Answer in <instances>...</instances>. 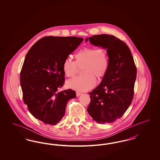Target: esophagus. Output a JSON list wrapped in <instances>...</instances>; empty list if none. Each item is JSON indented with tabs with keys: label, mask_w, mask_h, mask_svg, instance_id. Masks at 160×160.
Instances as JSON below:
<instances>
[{
	"label": "esophagus",
	"mask_w": 160,
	"mask_h": 160,
	"mask_svg": "<svg viewBox=\"0 0 160 160\" xmlns=\"http://www.w3.org/2000/svg\"><path fill=\"white\" fill-rule=\"evenodd\" d=\"M82 94V93L80 92L77 91L76 92V95L77 97H79L80 95H81Z\"/></svg>",
	"instance_id": "1"
}]
</instances>
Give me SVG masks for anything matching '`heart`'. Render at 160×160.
Segmentation results:
<instances>
[{"instance_id":"heart-1","label":"heart","mask_w":160,"mask_h":160,"mask_svg":"<svg viewBox=\"0 0 160 160\" xmlns=\"http://www.w3.org/2000/svg\"><path fill=\"white\" fill-rule=\"evenodd\" d=\"M74 61L65 59L62 71L68 77L75 76L78 68H82L83 75L77 76L68 82L69 88L78 91H86L93 88L97 79L106 75L109 67V56L105 48L85 47L74 55Z\"/></svg>"}]
</instances>
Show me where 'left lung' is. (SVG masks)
Instances as JSON below:
<instances>
[{"label":"left lung","instance_id":"left-lung-1","mask_svg":"<svg viewBox=\"0 0 160 160\" xmlns=\"http://www.w3.org/2000/svg\"><path fill=\"white\" fill-rule=\"evenodd\" d=\"M94 46L106 48L109 67L101 83L89 92L88 112L98 123H112L120 119L134 97L137 68L128 46L113 35H97L86 38Z\"/></svg>","mask_w":160,"mask_h":160}]
</instances>
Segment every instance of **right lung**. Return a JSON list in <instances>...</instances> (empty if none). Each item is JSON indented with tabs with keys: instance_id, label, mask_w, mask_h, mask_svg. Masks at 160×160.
I'll use <instances>...</instances> for the list:
<instances>
[{
	"instance_id": "1",
	"label": "right lung",
	"mask_w": 160,
	"mask_h": 160,
	"mask_svg": "<svg viewBox=\"0 0 160 160\" xmlns=\"http://www.w3.org/2000/svg\"><path fill=\"white\" fill-rule=\"evenodd\" d=\"M83 41L76 37H45L26 56L20 72L23 101L31 114L46 124L61 121L69 100L76 97L71 89L58 90L65 82L63 61Z\"/></svg>"
}]
</instances>
